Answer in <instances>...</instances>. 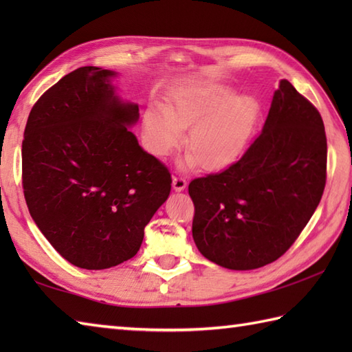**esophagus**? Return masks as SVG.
I'll return each instance as SVG.
<instances>
[{
	"label": "esophagus",
	"mask_w": 352,
	"mask_h": 352,
	"mask_svg": "<svg viewBox=\"0 0 352 352\" xmlns=\"http://www.w3.org/2000/svg\"><path fill=\"white\" fill-rule=\"evenodd\" d=\"M186 186H188V182H186L182 175H174V177H172V188H174L175 192L184 190Z\"/></svg>",
	"instance_id": "obj_1"
}]
</instances>
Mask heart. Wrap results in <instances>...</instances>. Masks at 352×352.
Listing matches in <instances>:
<instances>
[{
  "mask_svg": "<svg viewBox=\"0 0 352 352\" xmlns=\"http://www.w3.org/2000/svg\"><path fill=\"white\" fill-rule=\"evenodd\" d=\"M260 116L251 95H236L227 85H192L172 92L164 104L153 102L144 113V136L151 151L168 154L188 131L186 162L216 169L234 160L250 140Z\"/></svg>",
  "mask_w": 352,
  "mask_h": 352,
  "instance_id": "1",
  "label": "heart"
}]
</instances>
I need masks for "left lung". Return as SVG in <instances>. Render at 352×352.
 I'll return each instance as SVG.
<instances>
[{
    "label": "left lung",
    "instance_id": "obj_1",
    "mask_svg": "<svg viewBox=\"0 0 352 352\" xmlns=\"http://www.w3.org/2000/svg\"><path fill=\"white\" fill-rule=\"evenodd\" d=\"M327 138L310 101L281 80L260 136L236 163L195 178L192 236L213 263L250 271L296 241L322 198Z\"/></svg>",
    "mask_w": 352,
    "mask_h": 352
}]
</instances>
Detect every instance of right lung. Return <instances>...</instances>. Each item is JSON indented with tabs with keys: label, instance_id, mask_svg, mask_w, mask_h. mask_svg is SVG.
<instances>
[{
	"label": "right lung",
	"instance_id": "obj_1",
	"mask_svg": "<svg viewBox=\"0 0 352 352\" xmlns=\"http://www.w3.org/2000/svg\"><path fill=\"white\" fill-rule=\"evenodd\" d=\"M118 72L83 66L30 111L22 186L34 223L74 266L100 271L138 254L168 199L170 174L139 145V106L124 101Z\"/></svg>",
	"mask_w": 352,
	"mask_h": 352
}]
</instances>
